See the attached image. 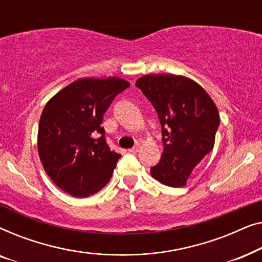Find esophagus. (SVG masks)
<instances>
[{"label":"esophagus","mask_w":262,"mask_h":262,"mask_svg":"<svg viewBox=\"0 0 262 262\" xmlns=\"http://www.w3.org/2000/svg\"><path fill=\"white\" fill-rule=\"evenodd\" d=\"M138 150H139V145H135L134 148L128 149V152H131V154H136V152H138Z\"/></svg>","instance_id":"34e87169"}]
</instances>
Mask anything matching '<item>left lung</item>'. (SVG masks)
I'll list each match as a JSON object with an SVG mask.
<instances>
[{"instance_id":"left-lung-1","label":"left lung","mask_w":262,"mask_h":262,"mask_svg":"<svg viewBox=\"0 0 262 262\" xmlns=\"http://www.w3.org/2000/svg\"><path fill=\"white\" fill-rule=\"evenodd\" d=\"M136 87L151 102L162 128L163 154L150 174L161 184L182 187L193 168L213 149L220 114L196 83L177 75H145Z\"/></svg>"}]
</instances>
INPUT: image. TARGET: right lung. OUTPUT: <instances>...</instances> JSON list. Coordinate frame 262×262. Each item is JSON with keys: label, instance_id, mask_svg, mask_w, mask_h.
<instances>
[{"label": "right lung", "instance_id": "1", "mask_svg": "<svg viewBox=\"0 0 262 262\" xmlns=\"http://www.w3.org/2000/svg\"><path fill=\"white\" fill-rule=\"evenodd\" d=\"M130 83L118 77L81 78L62 89L42 110L38 152L51 180L84 198L110 181L118 160L107 144L103 114Z\"/></svg>", "mask_w": 262, "mask_h": 262}]
</instances>
